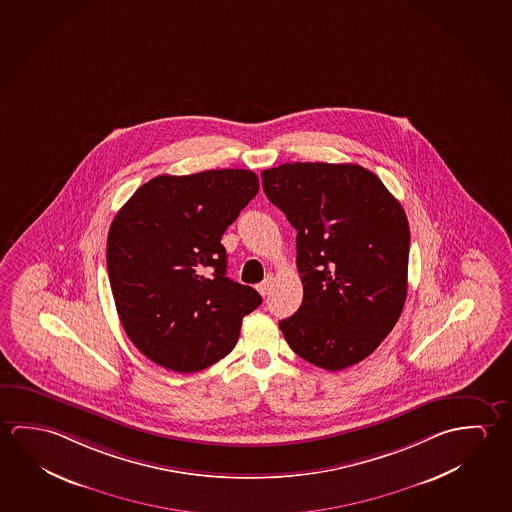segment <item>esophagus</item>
<instances>
[{
	"mask_svg": "<svg viewBox=\"0 0 512 512\" xmlns=\"http://www.w3.org/2000/svg\"><path fill=\"white\" fill-rule=\"evenodd\" d=\"M273 282H275V277L273 275H268V277L264 278V282L262 284H259V293L262 294V296H268L269 293H271V287H273Z\"/></svg>",
	"mask_w": 512,
	"mask_h": 512,
	"instance_id": "1",
	"label": "esophagus"
}]
</instances>
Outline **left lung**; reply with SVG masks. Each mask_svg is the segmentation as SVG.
<instances>
[{"mask_svg": "<svg viewBox=\"0 0 512 512\" xmlns=\"http://www.w3.org/2000/svg\"><path fill=\"white\" fill-rule=\"evenodd\" d=\"M296 234L303 302L278 327L302 359L341 371L386 339L407 298L409 221L375 173L294 162L260 173Z\"/></svg>", "mask_w": 512, "mask_h": 512, "instance_id": "8db88e82", "label": "left lung"}]
</instances>
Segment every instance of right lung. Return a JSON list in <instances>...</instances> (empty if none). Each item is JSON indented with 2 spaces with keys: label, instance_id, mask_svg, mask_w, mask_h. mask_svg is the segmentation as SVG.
<instances>
[{
  "label": "right lung",
  "instance_id": "right-lung-1",
  "mask_svg": "<svg viewBox=\"0 0 512 512\" xmlns=\"http://www.w3.org/2000/svg\"><path fill=\"white\" fill-rule=\"evenodd\" d=\"M259 193L250 169L160 175L121 207L107 237L126 336L162 368L194 373L232 352L262 298L227 277L221 235Z\"/></svg>",
  "mask_w": 512,
  "mask_h": 512
}]
</instances>
